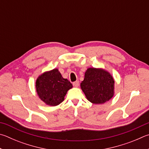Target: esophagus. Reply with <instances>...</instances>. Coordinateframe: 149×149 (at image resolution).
Wrapping results in <instances>:
<instances>
[{
  "instance_id": "obj_1",
  "label": "esophagus",
  "mask_w": 149,
  "mask_h": 149,
  "mask_svg": "<svg viewBox=\"0 0 149 149\" xmlns=\"http://www.w3.org/2000/svg\"><path fill=\"white\" fill-rule=\"evenodd\" d=\"M73 85H74V86H75V87H77V86L79 85V81H76L73 83Z\"/></svg>"
}]
</instances>
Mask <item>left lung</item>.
Returning a JSON list of instances; mask_svg holds the SVG:
<instances>
[{
    "label": "left lung",
    "instance_id": "left-lung-1",
    "mask_svg": "<svg viewBox=\"0 0 149 149\" xmlns=\"http://www.w3.org/2000/svg\"><path fill=\"white\" fill-rule=\"evenodd\" d=\"M114 82L107 72L93 68L86 71L81 88L88 101L95 104H102L113 97Z\"/></svg>",
    "mask_w": 149,
    "mask_h": 149
}]
</instances>
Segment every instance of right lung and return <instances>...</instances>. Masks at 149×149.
Wrapping results in <instances>:
<instances>
[{
  "label": "right lung",
  "mask_w": 149,
  "mask_h": 149,
  "mask_svg": "<svg viewBox=\"0 0 149 149\" xmlns=\"http://www.w3.org/2000/svg\"><path fill=\"white\" fill-rule=\"evenodd\" d=\"M36 86L40 98L47 105L55 106L63 102L72 85L62 77L57 69H54L40 75L36 80Z\"/></svg>",
  "instance_id": "add662e5"
}]
</instances>
